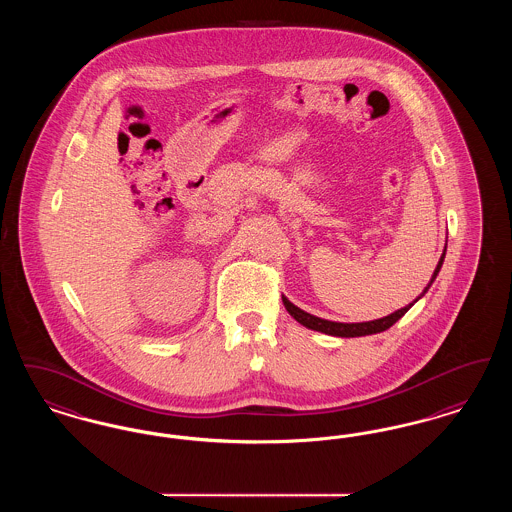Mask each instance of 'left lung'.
I'll return each instance as SVG.
<instances>
[{"instance_id":"8db88e82","label":"left lung","mask_w":512,"mask_h":512,"mask_svg":"<svg viewBox=\"0 0 512 512\" xmlns=\"http://www.w3.org/2000/svg\"><path fill=\"white\" fill-rule=\"evenodd\" d=\"M443 259H445V249H443V253H441V257H439L438 267L434 270V274H432V278H430V284L424 288V292L420 293V295L414 299L413 303H409V305L403 307V309H397L395 313H391L388 317L376 318V320H368V322H332V320L318 318L315 317V315H311V313H305L303 309L295 307L292 301H290L288 297H284V295H282V301H284L286 311H288L299 324H303L305 328L322 332V334L336 336V338H359V336L380 334V332H384V330H388L390 326H393L399 318L403 317V315L413 307L414 303H416L424 293L430 290V286L434 284V280H436V276H438L439 268L443 265Z\"/></svg>"}]
</instances>
